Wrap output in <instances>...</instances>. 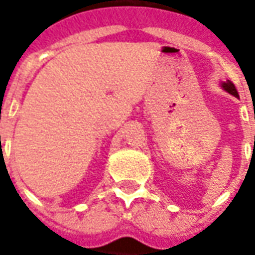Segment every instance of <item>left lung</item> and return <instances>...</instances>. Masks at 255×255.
<instances>
[{
	"instance_id": "obj_1",
	"label": "left lung",
	"mask_w": 255,
	"mask_h": 255,
	"mask_svg": "<svg viewBox=\"0 0 255 255\" xmlns=\"http://www.w3.org/2000/svg\"><path fill=\"white\" fill-rule=\"evenodd\" d=\"M226 91L229 93H231V95H234V96H239V92H237V89H236V86H234V84L231 82V81H226L224 84L221 85Z\"/></svg>"
}]
</instances>
